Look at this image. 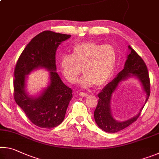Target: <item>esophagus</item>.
<instances>
[{"label": "esophagus", "instance_id": "1", "mask_svg": "<svg viewBox=\"0 0 159 159\" xmlns=\"http://www.w3.org/2000/svg\"><path fill=\"white\" fill-rule=\"evenodd\" d=\"M79 95L81 96V97H87L88 96V94L85 93H83V92H80L79 93Z\"/></svg>", "mask_w": 159, "mask_h": 159}]
</instances>
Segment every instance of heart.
I'll use <instances>...</instances> for the list:
<instances>
[{"instance_id": "heart-1", "label": "heart", "mask_w": 159, "mask_h": 159, "mask_svg": "<svg viewBox=\"0 0 159 159\" xmlns=\"http://www.w3.org/2000/svg\"><path fill=\"white\" fill-rule=\"evenodd\" d=\"M116 61L117 52L112 45L85 42L75 45L71 55L61 56L60 66L63 76L71 84L76 83L83 69L85 75L80 85L86 88L107 84L114 74Z\"/></svg>"}]
</instances>
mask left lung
<instances>
[{
    "label": "left lung",
    "mask_w": 159,
    "mask_h": 159,
    "mask_svg": "<svg viewBox=\"0 0 159 159\" xmlns=\"http://www.w3.org/2000/svg\"><path fill=\"white\" fill-rule=\"evenodd\" d=\"M128 48L130 50V53L128 55L124 68L118 73L117 76L112 81L108 83L98 94L99 99L98 105L94 111V117L99 128L107 133H116L135 121L140 115L142 110L150 95V80L146 64L140 56L130 45H128ZM131 75L137 76L141 81L146 93V101L144 106L135 117L125 122H117L111 115L110 107L111 97L119 83Z\"/></svg>",
    "instance_id": "left-lung-1"
}]
</instances>
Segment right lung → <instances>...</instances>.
<instances>
[{
	"mask_svg": "<svg viewBox=\"0 0 159 159\" xmlns=\"http://www.w3.org/2000/svg\"><path fill=\"white\" fill-rule=\"evenodd\" d=\"M71 35L44 31L31 40L19 57L14 71V98L34 125L43 128L57 127L64 119L72 90L56 72L55 52L61 42ZM45 68L50 71L51 82L37 98L25 90V76L33 70Z\"/></svg>",
	"mask_w": 159,
	"mask_h": 159,
	"instance_id": "add662e5",
	"label": "right lung"
}]
</instances>
